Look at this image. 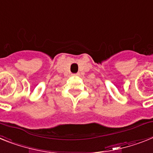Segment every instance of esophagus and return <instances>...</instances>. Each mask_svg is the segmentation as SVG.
I'll list each match as a JSON object with an SVG mask.
<instances>
[{
  "mask_svg": "<svg viewBox=\"0 0 153 153\" xmlns=\"http://www.w3.org/2000/svg\"><path fill=\"white\" fill-rule=\"evenodd\" d=\"M71 76H72V77H78V76H79V74H78V73H76V74H72V75H71Z\"/></svg>",
  "mask_w": 153,
  "mask_h": 153,
  "instance_id": "obj_1",
  "label": "esophagus"
}]
</instances>
